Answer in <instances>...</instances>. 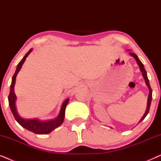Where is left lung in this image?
<instances>
[{
	"label": "left lung",
	"mask_w": 161,
	"mask_h": 161,
	"mask_svg": "<svg viewBox=\"0 0 161 161\" xmlns=\"http://www.w3.org/2000/svg\"><path fill=\"white\" fill-rule=\"evenodd\" d=\"M130 55L132 56L136 60V62H137L138 65L139 66V68H140V70L142 71V75L144 77V80H145V83H146V84L147 86L149 88V95H148V100H147V110L146 111H145V114H144V116H142V118L141 119L140 122H141L146 117V116L149 113V108H150V105H151V102H152V98H153V95H152V93H153V91H152V89L150 87V85H149V79L147 78V72L146 70L144 69V64L142 63V61L139 60V58H138V57L136 56L135 53H130Z\"/></svg>",
	"instance_id": "obj_1"
}]
</instances>
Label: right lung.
Wrapping results in <instances>:
<instances>
[{
    "instance_id": "1",
    "label": "right lung",
    "mask_w": 161,
    "mask_h": 161,
    "mask_svg": "<svg viewBox=\"0 0 161 161\" xmlns=\"http://www.w3.org/2000/svg\"><path fill=\"white\" fill-rule=\"evenodd\" d=\"M32 49H31L25 55V56L23 57V58L22 59L18 64H17L16 71H15L14 75L12 77V84L10 86V92L8 94V104H9V107L11 111H12L13 115H14L15 119L22 127H23L24 128L27 129L28 130L31 131L33 133L36 134H47L50 133V132L53 130L54 129H56V127L62 124L64 119V116H65V109L66 106L68 104L69 102V99H67L63 103L62 105H61L60 113L58 117L55 119L50 120V121H45V122H41L39 119H25L21 118L19 116L18 113H17L16 106H15V101H16V95H15L14 88L15 81H16V77L17 75L18 74L19 70H20L22 66H23V63L25 62V58H27V56L29 55V53L31 52Z\"/></svg>"
}]
</instances>
